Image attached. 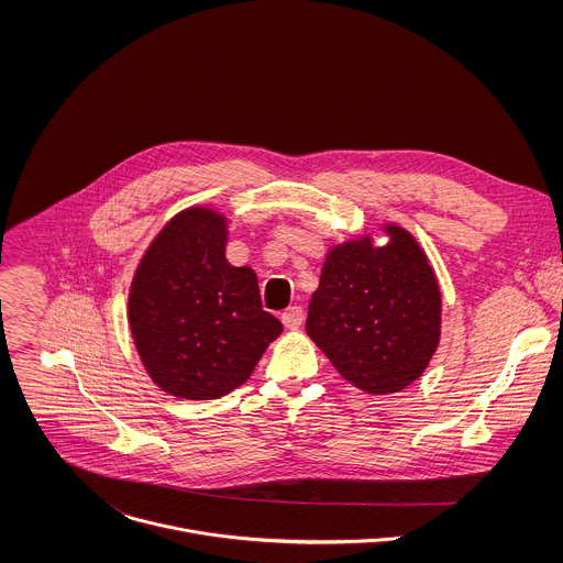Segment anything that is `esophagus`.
<instances>
[{
	"label": "esophagus",
	"instance_id": "34e87169",
	"mask_svg": "<svg viewBox=\"0 0 563 563\" xmlns=\"http://www.w3.org/2000/svg\"><path fill=\"white\" fill-rule=\"evenodd\" d=\"M303 319H306V314H303V310H301L299 306L288 308V310L282 314V322H284L288 329H292V331L303 324Z\"/></svg>",
	"mask_w": 563,
	"mask_h": 563
}]
</instances>
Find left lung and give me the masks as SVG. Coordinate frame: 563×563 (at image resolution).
<instances>
[{"instance_id":"1","label":"left lung","mask_w":563,"mask_h":563,"mask_svg":"<svg viewBox=\"0 0 563 563\" xmlns=\"http://www.w3.org/2000/svg\"><path fill=\"white\" fill-rule=\"evenodd\" d=\"M333 244L310 301L306 331L333 368L366 395H393L429 366L442 335V290L418 241L384 223Z\"/></svg>"}]
</instances>
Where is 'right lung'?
<instances>
[{"mask_svg": "<svg viewBox=\"0 0 563 563\" xmlns=\"http://www.w3.org/2000/svg\"><path fill=\"white\" fill-rule=\"evenodd\" d=\"M228 236L223 212L190 206L150 242L132 277L130 331L147 375L170 397L230 395L284 331L262 310L253 268L228 262Z\"/></svg>", "mask_w": 563, "mask_h": 563, "instance_id": "right-lung-1", "label": "right lung"}]
</instances>
